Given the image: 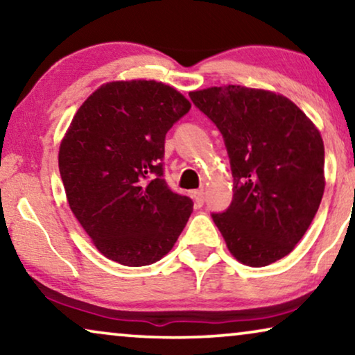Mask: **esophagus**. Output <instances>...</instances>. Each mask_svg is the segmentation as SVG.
<instances>
[{"mask_svg":"<svg viewBox=\"0 0 355 355\" xmlns=\"http://www.w3.org/2000/svg\"><path fill=\"white\" fill-rule=\"evenodd\" d=\"M192 198H193V203H196V207L200 208L203 205V200H205V193H203V191H193Z\"/></svg>","mask_w":355,"mask_h":355,"instance_id":"esophagus-1","label":"esophagus"}]
</instances>
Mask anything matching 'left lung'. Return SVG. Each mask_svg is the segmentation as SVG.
Returning a JSON list of instances; mask_svg holds the SVG:
<instances>
[{
    "label": "left lung",
    "instance_id": "1",
    "mask_svg": "<svg viewBox=\"0 0 355 355\" xmlns=\"http://www.w3.org/2000/svg\"><path fill=\"white\" fill-rule=\"evenodd\" d=\"M225 139L232 202L213 221L247 266L281 260L309 230L324 192V147L294 101L271 90L223 85L191 92Z\"/></svg>",
    "mask_w": 355,
    "mask_h": 355
}]
</instances>
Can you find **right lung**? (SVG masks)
I'll use <instances>...</instances> for the list:
<instances>
[{"label":"right lung","instance_id":"obj_1","mask_svg":"<svg viewBox=\"0 0 355 355\" xmlns=\"http://www.w3.org/2000/svg\"><path fill=\"white\" fill-rule=\"evenodd\" d=\"M191 101L157 80H113L77 110L58 163L71 211L106 259L124 266L162 260L193 203L163 179L164 137Z\"/></svg>","mask_w":355,"mask_h":355}]
</instances>
